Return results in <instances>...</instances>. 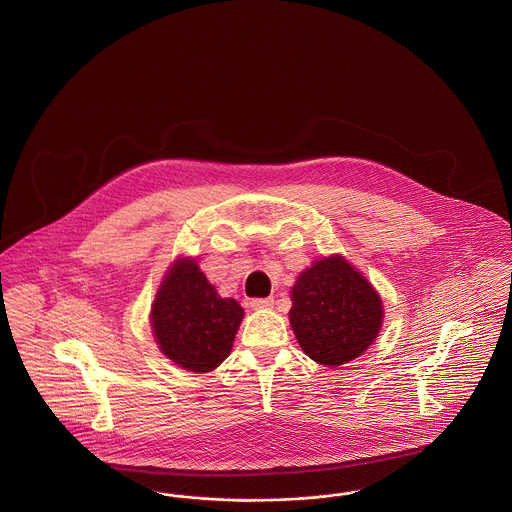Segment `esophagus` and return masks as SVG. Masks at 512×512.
<instances>
[{"label": "esophagus", "instance_id": "esophagus-1", "mask_svg": "<svg viewBox=\"0 0 512 512\" xmlns=\"http://www.w3.org/2000/svg\"><path fill=\"white\" fill-rule=\"evenodd\" d=\"M249 307L253 310H265V308L274 307V299L272 297H266V299H251Z\"/></svg>", "mask_w": 512, "mask_h": 512}]
</instances>
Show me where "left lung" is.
<instances>
[{
    "instance_id": "left-lung-1",
    "label": "left lung",
    "mask_w": 512,
    "mask_h": 512,
    "mask_svg": "<svg viewBox=\"0 0 512 512\" xmlns=\"http://www.w3.org/2000/svg\"><path fill=\"white\" fill-rule=\"evenodd\" d=\"M383 316L377 289L343 255L314 261L291 287L289 324L320 366L339 368L362 356L379 337Z\"/></svg>"
}]
</instances>
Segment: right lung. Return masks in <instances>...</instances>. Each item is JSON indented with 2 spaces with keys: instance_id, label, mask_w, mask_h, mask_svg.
I'll return each instance as SVG.
<instances>
[{
  "instance_id": "add662e5",
  "label": "right lung",
  "mask_w": 512,
  "mask_h": 512,
  "mask_svg": "<svg viewBox=\"0 0 512 512\" xmlns=\"http://www.w3.org/2000/svg\"><path fill=\"white\" fill-rule=\"evenodd\" d=\"M244 308L221 297L192 257H179L165 272L150 308L152 333L165 358L186 371L207 373L230 354Z\"/></svg>"
}]
</instances>
